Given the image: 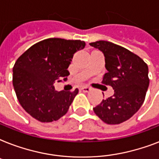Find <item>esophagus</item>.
Here are the masks:
<instances>
[{
  "label": "esophagus",
  "mask_w": 159,
  "mask_h": 159,
  "mask_svg": "<svg viewBox=\"0 0 159 159\" xmlns=\"http://www.w3.org/2000/svg\"><path fill=\"white\" fill-rule=\"evenodd\" d=\"M82 90L85 92H88L89 91H91V88L88 87H82Z\"/></svg>",
  "instance_id": "esophagus-1"
}]
</instances>
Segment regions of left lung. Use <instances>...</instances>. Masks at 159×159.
<instances>
[{
	"label": "left lung",
	"instance_id": "left-lung-1",
	"mask_svg": "<svg viewBox=\"0 0 159 159\" xmlns=\"http://www.w3.org/2000/svg\"><path fill=\"white\" fill-rule=\"evenodd\" d=\"M90 45L105 57L107 72L102 83L111 86L114 95L93 108L105 123L118 125L132 117L145 99L149 85L148 65L142 58L120 45L100 40Z\"/></svg>",
	"mask_w": 159,
	"mask_h": 159
}]
</instances>
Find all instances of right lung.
<instances>
[{
	"mask_svg": "<svg viewBox=\"0 0 159 159\" xmlns=\"http://www.w3.org/2000/svg\"><path fill=\"white\" fill-rule=\"evenodd\" d=\"M84 41L50 38L34 44L13 67V86L21 106L40 122L57 120L67 113L78 93L57 92L55 82L67 79L73 54L85 48Z\"/></svg>",
	"mask_w": 159,
	"mask_h": 159,
	"instance_id": "right-lung-1",
	"label": "right lung"
}]
</instances>
